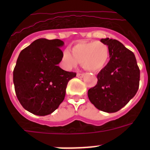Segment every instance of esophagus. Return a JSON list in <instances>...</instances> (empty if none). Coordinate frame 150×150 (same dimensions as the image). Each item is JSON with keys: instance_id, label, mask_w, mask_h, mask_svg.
I'll list each match as a JSON object with an SVG mask.
<instances>
[{"instance_id": "obj_1", "label": "esophagus", "mask_w": 150, "mask_h": 150, "mask_svg": "<svg viewBox=\"0 0 150 150\" xmlns=\"http://www.w3.org/2000/svg\"><path fill=\"white\" fill-rule=\"evenodd\" d=\"M84 74H79V73H78V74H76V76H77L78 78H83V76H84Z\"/></svg>"}]
</instances>
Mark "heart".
Masks as SVG:
<instances>
[{
    "mask_svg": "<svg viewBox=\"0 0 150 150\" xmlns=\"http://www.w3.org/2000/svg\"><path fill=\"white\" fill-rule=\"evenodd\" d=\"M71 51L67 49L63 52L62 64L66 69L76 67L83 63V67L90 72H98L104 68L110 59L107 46L100 41L79 42L73 46Z\"/></svg>",
    "mask_w": 150,
    "mask_h": 150,
    "instance_id": "heart-1",
    "label": "heart"
}]
</instances>
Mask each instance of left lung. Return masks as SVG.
Wrapping results in <instances>:
<instances>
[{"label":"left lung","instance_id":"left-lung-1","mask_svg":"<svg viewBox=\"0 0 150 150\" xmlns=\"http://www.w3.org/2000/svg\"><path fill=\"white\" fill-rule=\"evenodd\" d=\"M108 46L110 61L98 73V83L88 91V97L97 109L115 112L136 95L139 88L140 69L134 54L120 41L101 39Z\"/></svg>","mask_w":150,"mask_h":150}]
</instances>
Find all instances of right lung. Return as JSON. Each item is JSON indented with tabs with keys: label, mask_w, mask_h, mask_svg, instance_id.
Returning <instances> with one entry per match:
<instances>
[{
	"label": "right lung",
	"mask_w": 150,
	"mask_h": 150,
	"mask_svg": "<svg viewBox=\"0 0 150 150\" xmlns=\"http://www.w3.org/2000/svg\"><path fill=\"white\" fill-rule=\"evenodd\" d=\"M61 40H36L22 50L13 71L17 98L22 107L37 116H46L64 99L67 83L76 76L58 66L64 46Z\"/></svg>",
	"instance_id": "right-lung-1"
}]
</instances>
